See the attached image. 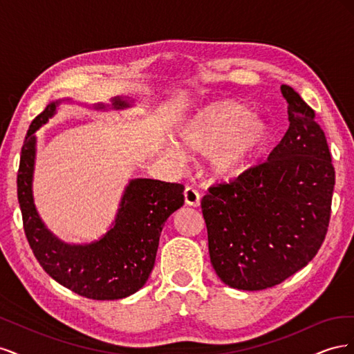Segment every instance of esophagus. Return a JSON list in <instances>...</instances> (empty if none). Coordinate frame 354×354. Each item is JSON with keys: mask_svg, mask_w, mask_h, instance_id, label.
Listing matches in <instances>:
<instances>
[{"mask_svg": "<svg viewBox=\"0 0 354 354\" xmlns=\"http://www.w3.org/2000/svg\"><path fill=\"white\" fill-rule=\"evenodd\" d=\"M185 202L189 207H198L201 203V196L194 187H186L185 189Z\"/></svg>", "mask_w": 354, "mask_h": 354, "instance_id": "obj_1", "label": "esophagus"}]
</instances>
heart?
I'll return each instance as SVG.
<instances>
[{"label":"heart","mask_w":354,"mask_h":354,"mask_svg":"<svg viewBox=\"0 0 354 354\" xmlns=\"http://www.w3.org/2000/svg\"><path fill=\"white\" fill-rule=\"evenodd\" d=\"M272 140L270 125L248 103L221 100L198 111L178 130V142L186 152L208 155V173L212 178L229 181L254 167ZM167 153L181 159L176 145Z\"/></svg>","instance_id":"heart-1"}]
</instances>
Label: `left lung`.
Wrapping results in <instances>:
<instances>
[{
    "label": "left lung",
    "mask_w": 354,
    "mask_h": 354,
    "mask_svg": "<svg viewBox=\"0 0 354 354\" xmlns=\"http://www.w3.org/2000/svg\"><path fill=\"white\" fill-rule=\"evenodd\" d=\"M289 127L267 162L201 201L214 270L230 288L261 291L301 270L322 245L335 169L315 111L282 85Z\"/></svg>",
    "instance_id": "left-lung-1"
}]
</instances>
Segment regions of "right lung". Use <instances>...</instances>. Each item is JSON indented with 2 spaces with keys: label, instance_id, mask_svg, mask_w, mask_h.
Masks as SVG:
<instances>
[{
  "label": "right lung",
  "instance_id": "obj_1",
  "mask_svg": "<svg viewBox=\"0 0 354 354\" xmlns=\"http://www.w3.org/2000/svg\"><path fill=\"white\" fill-rule=\"evenodd\" d=\"M51 102L32 121L25 137L17 173V199L24 227L34 255L53 279L75 294L91 299H120L137 292L151 274L160 232L168 217L183 207L185 186L152 178L128 181L112 226L90 243H66L53 234L41 220L34 203L37 130L48 122L62 103ZM111 104L97 103V111L131 108L133 100L113 97Z\"/></svg>",
  "mask_w": 354,
  "mask_h": 354
}]
</instances>
